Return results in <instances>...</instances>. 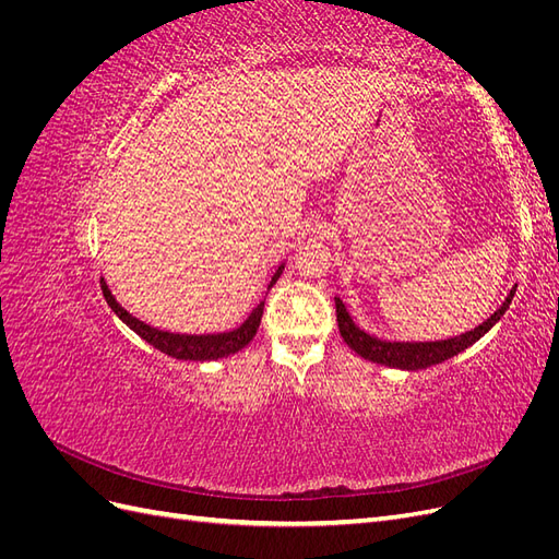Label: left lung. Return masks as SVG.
<instances>
[{
  "mask_svg": "<svg viewBox=\"0 0 559 559\" xmlns=\"http://www.w3.org/2000/svg\"><path fill=\"white\" fill-rule=\"evenodd\" d=\"M515 296V286L511 289V294L506 296V300L501 302V308L485 319L480 326L471 329L462 335L448 337V341H433V343H392V341H380V337L366 333L364 329H359L354 324V319L349 317L345 302L341 298H335V314H337V329H341L343 341L359 354V357L373 361V364H382L389 368H401V370H419V368H429L436 364H443L456 354L464 352L466 347H471L473 343H478L480 337L492 329L497 321L503 317V312L509 310L511 300Z\"/></svg>",
  "mask_w": 559,
  "mask_h": 559,
  "instance_id": "left-lung-1",
  "label": "left lung"
}]
</instances>
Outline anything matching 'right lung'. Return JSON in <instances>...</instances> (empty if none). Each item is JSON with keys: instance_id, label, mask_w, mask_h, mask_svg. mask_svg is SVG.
<instances>
[{"instance_id": "1", "label": "right lung", "mask_w": 559, "mask_h": 559, "mask_svg": "<svg viewBox=\"0 0 559 559\" xmlns=\"http://www.w3.org/2000/svg\"><path fill=\"white\" fill-rule=\"evenodd\" d=\"M282 270H284V265L277 267V273L267 284V289L280 280ZM99 284H103V294L109 302V308L118 314V319H123V324H128L134 333L142 337V341L154 345L156 349L167 354V357L181 359V361H214V359H224V357H230V354H235V352H240L242 347H247L253 341V335H257L261 317H263V306H265V300H261L259 306L251 310V314L245 319V324H240L233 331H226V333H205V335L170 333V331H160V329L148 326L138 317H132L128 310L118 306L114 294L109 292L107 282L99 280Z\"/></svg>"}]
</instances>
